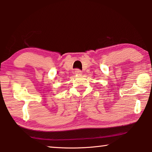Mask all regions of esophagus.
I'll use <instances>...</instances> for the list:
<instances>
[{
    "label": "esophagus",
    "instance_id": "1",
    "mask_svg": "<svg viewBox=\"0 0 152 152\" xmlns=\"http://www.w3.org/2000/svg\"><path fill=\"white\" fill-rule=\"evenodd\" d=\"M75 74H76V75H82V72L81 70H78V69H77V70H75Z\"/></svg>",
    "mask_w": 152,
    "mask_h": 152
}]
</instances>
